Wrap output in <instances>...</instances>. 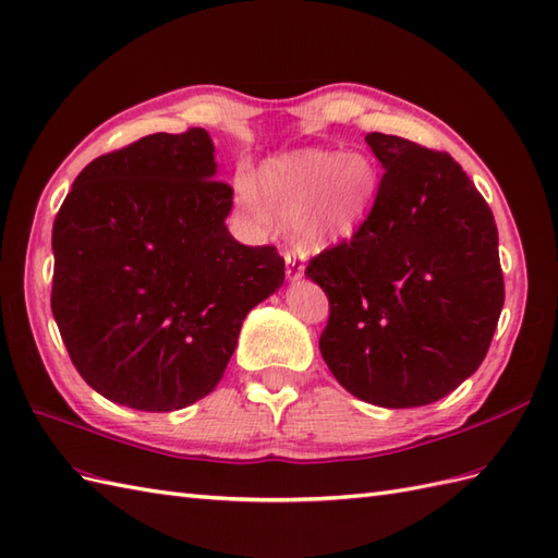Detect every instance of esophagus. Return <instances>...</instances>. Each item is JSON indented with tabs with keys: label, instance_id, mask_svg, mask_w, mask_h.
<instances>
[{
	"label": "esophagus",
	"instance_id": "esophagus-1",
	"mask_svg": "<svg viewBox=\"0 0 558 558\" xmlns=\"http://www.w3.org/2000/svg\"><path fill=\"white\" fill-rule=\"evenodd\" d=\"M284 268H288V280H302L304 278V256L296 250L284 252Z\"/></svg>",
	"mask_w": 558,
	"mask_h": 558
}]
</instances>
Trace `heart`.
Wrapping results in <instances>:
<instances>
[{
	"instance_id": "1",
	"label": "heart",
	"mask_w": 558,
	"mask_h": 558,
	"mask_svg": "<svg viewBox=\"0 0 558 558\" xmlns=\"http://www.w3.org/2000/svg\"><path fill=\"white\" fill-rule=\"evenodd\" d=\"M379 189L377 165L365 153L302 148L270 157L256 185L238 179V203L268 226L292 221V235L304 254L330 250L355 235Z\"/></svg>"
}]
</instances>
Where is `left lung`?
<instances>
[{
  "mask_svg": "<svg viewBox=\"0 0 558 558\" xmlns=\"http://www.w3.org/2000/svg\"><path fill=\"white\" fill-rule=\"evenodd\" d=\"M384 167L375 205L351 242L308 262L330 299L320 353L355 398L417 408L483 363L505 304L497 226L448 153L367 134Z\"/></svg>",
  "mask_w": 558,
  "mask_h": 558,
  "instance_id": "left-lung-1",
  "label": "left lung"
}]
</instances>
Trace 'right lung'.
<instances>
[{"mask_svg":"<svg viewBox=\"0 0 558 558\" xmlns=\"http://www.w3.org/2000/svg\"><path fill=\"white\" fill-rule=\"evenodd\" d=\"M205 130L96 157L56 214L51 311L94 391L146 412L214 391L247 313L284 280L276 247L228 233L233 189Z\"/></svg>","mask_w":558,"mask_h":558,"instance_id":"right-lung-1","label":"right lung"}]
</instances>
